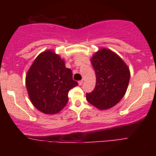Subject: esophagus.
Returning <instances> with one entry per match:
<instances>
[{"label": "esophagus", "mask_w": 156, "mask_h": 156, "mask_svg": "<svg viewBox=\"0 0 156 156\" xmlns=\"http://www.w3.org/2000/svg\"><path fill=\"white\" fill-rule=\"evenodd\" d=\"M78 83H79L80 86H81V85H82L83 83V80H80V81H79V82H78Z\"/></svg>", "instance_id": "esophagus-1"}]
</instances>
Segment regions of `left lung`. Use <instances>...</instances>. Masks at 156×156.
Wrapping results in <instances>:
<instances>
[{"label": "left lung", "instance_id": "left-lung-1", "mask_svg": "<svg viewBox=\"0 0 156 156\" xmlns=\"http://www.w3.org/2000/svg\"><path fill=\"white\" fill-rule=\"evenodd\" d=\"M96 73V85L87 94L89 103L100 110L112 108L126 94L130 72L127 65L116 53L101 48L90 58Z\"/></svg>", "mask_w": 156, "mask_h": 156}]
</instances>
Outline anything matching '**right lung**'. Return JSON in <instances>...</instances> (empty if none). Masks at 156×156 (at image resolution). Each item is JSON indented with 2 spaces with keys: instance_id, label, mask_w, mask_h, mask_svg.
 Instances as JSON below:
<instances>
[{
  "instance_id": "add662e5",
  "label": "right lung",
  "mask_w": 156,
  "mask_h": 156,
  "mask_svg": "<svg viewBox=\"0 0 156 156\" xmlns=\"http://www.w3.org/2000/svg\"><path fill=\"white\" fill-rule=\"evenodd\" d=\"M78 83L65 60L52 50L41 52L29 69L26 86L29 98L37 109L48 115L58 113L67 104L70 89Z\"/></svg>"
}]
</instances>
